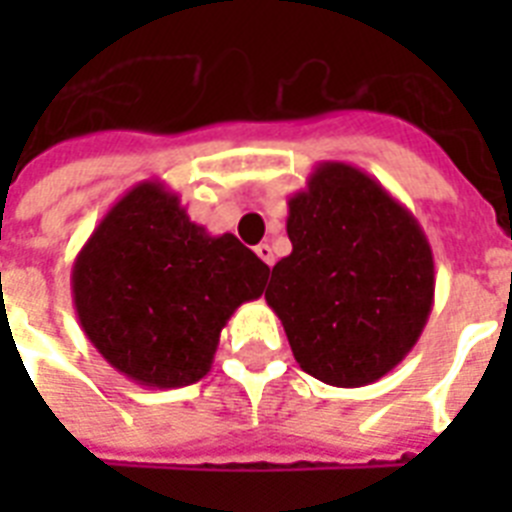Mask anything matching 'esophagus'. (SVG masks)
<instances>
[{
	"instance_id": "obj_1",
	"label": "esophagus",
	"mask_w": 512,
	"mask_h": 512,
	"mask_svg": "<svg viewBox=\"0 0 512 512\" xmlns=\"http://www.w3.org/2000/svg\"><path fill=\"white\" fill-rule=\"evenodd\" d=\"M255 252H257V257H260V260H263L265 265H273V260H276L271 244H265V241H263V244H257Z\"/></svg>"
}]
</instances>
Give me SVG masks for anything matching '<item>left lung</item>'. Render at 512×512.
I'll use <instances>...</instances> for the list:
<instances>
[{
	"instance_id": "obj_1",
	"label": "left lung",
	"mask_w": 512,
	"mask_h": 512,
	"mask_svg": "<svg viewBox=\"0 0 512 512\" xmlns=\"http://www.w3.org/2000/svg\"><path fill=\"white\" fill-rule=\"evenodd\" d=\"M292 252L265 300L303 372L361 388L396 369L433 311L436 265L409 209L372 175L321 162L289 196Z\"/></svg>"
}]
</instances>
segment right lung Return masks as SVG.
<instances>
[{
    "label": "right lung",
    "instance_id": "obj_1",
    "mask_svg": "<svg viewBox=\"0 0 512 512\" xmlns=\"http://www.w3.org/2000/svg\"><path fill=\"white\" fill-rule=\"evenodd\" d=\"M268 265L233 233L209 236L177 193L143 180L108 209L71 268L79 327L116 372L183 388L212 369L220 332L265 289Z\"/></svg>",
    "mask_w": 512,
    "mask_h": 512
}]
</instances>
